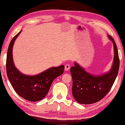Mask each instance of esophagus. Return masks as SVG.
I'll return each mask as SVG.
<instances>
[{"label":"esophagus","mask_w":125,"mask_h":125,"mask_svg":"<svg viewBox=\"0 0 125 125\" xmlns=\"http://www.w3.org/2000/svg\"><path fill=\"white\" fill-rule=\"evenodd\" d=\"M70 65L69 64H67L65 65V70L66 71L69 70L70 69Z\"/></svg>","instance_id":"obj_1"}]
</instances>
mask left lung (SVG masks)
Returning a JSON list of instances; mask_svg holds the SVG:
<instances>
[{
  "mask_svg": "<svg viewBox=\"0 0 125 125\" xmlns=\"http://www.w3.org/2000/svg\"><path fill=\"white\" fill-rule=\"evenodd\" d=\"M108 36L113 43L115 52L113 65L108 73L100 75H92L77 62L70 68L73 79L72 94L80 104H93L102 100L111 89L118 74L120 67L118 50L113 38Z\"/></svg>",
  "mask_w": 125,
  "mask_h": 125,
  "instance_id": "obj_1",
  "label": "left lung"
}]
</instances>
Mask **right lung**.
Segmentation results:
<instances>
[{
    "label": "right lung",
    "instance_id": "1",
    "mask_svg": "<svg viewBox=\"0 0 125 125\" xmlns=\"http://www.w3.org/2000/svg\"><path fill=\"white\" fill-rule=\"evenodd\" d=\"M21 31L14 36L9 45L6 61L7 74L18 95L28 101L37 102L45 97L53 81L62 74L65 67L63 65L52 67L35 75H27L19 71L13 63L12 50L14 41Z\"/></svg>",
    "mask_w": 125,
    "mask_h": 125
}]
</instances>
